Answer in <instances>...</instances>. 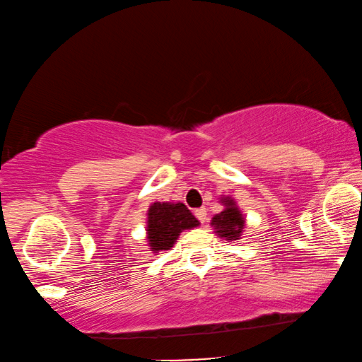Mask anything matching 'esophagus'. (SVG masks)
I'll use <instances>...</instances> for the list:
<instances>
[{
	"mask_svg": "<svg viewBox=\"0 0 362 362\" xmlns=\"http://www.w3.org/2000/svg\"><path fill=\"white\" fill-rule=\"evenodd\" d=\"M195 217L199 218L200 222H205V218H207V209H205V207L197 209V210H195Z\"/></svg>",
	"mask_w": 362,
	"mask_h": 362,
	"instance_id": "obj_1",
	"label": "esophagus"
}]
</instances>
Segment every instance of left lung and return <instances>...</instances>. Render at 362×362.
<instances>
[{
  "label": "left lung",
  "mask_w": 362,
  "mask_h": 362,
  "mask_svg": "<svg viewBox=\"0 0 362 362\" xmlns=\"http://www.w3.org/2000/svg\"><path fill=\"white\" fill-rule=\"evenodd\" d=\"M223 205L226 209L212 218V226L217 228V234L221 237H226L227 240H237L244 228V218L235 207L234 200L223 199Z\"/></svg>",
  "instance_id": "1"
}]
</instances>
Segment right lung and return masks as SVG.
Instances as JSON below:
<instances>
[{"label": "right lung", "instance_id": "1", "mask_svg": "<svg viewBox=\"0 0 362 362\" xmlns=\"http://www.w3.org/2000/svg\"><path fill=\"white\" fill-rule=\"evenodd\" d=\"M199 226V221L192 215L184 204L155 202L148 209V245L153 252L168 250L178 239L182 230Z\"/></svg>", "mask_w": 362, "mask_h": 362}]
</instances>
